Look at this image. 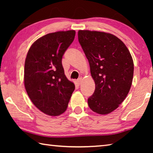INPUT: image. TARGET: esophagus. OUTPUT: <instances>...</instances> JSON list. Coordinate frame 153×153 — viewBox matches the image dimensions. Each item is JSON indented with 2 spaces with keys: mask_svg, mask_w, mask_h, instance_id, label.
Masks as SVG:
<instances>
[{
  "mask_svg": "<svg viewBox=\"0 0 153 153\" xmlns=\"http://www.w3.org/2000/svg\"><path fill=\"white\" fill-rule=\"evenodd\" d=\"M82 80H83V79H82V77H79V78H78V79H77V83H78L79 85H80V84L82 83Z\"/></svg>",
  "mask_w": 153,
  "mask_h": 153,
  "instance_id": "34e87169",
  "label": "esophagus"
}]
</instances>
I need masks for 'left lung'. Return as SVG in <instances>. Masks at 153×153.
Segmentation results:
<instances>
[{
  "label": "left lung",
  "mask_w": 153,
  "mask_h": 153,
  "mask_svg": "<svg viewBox=\"0 0 153 153\" xmlns=\"http://www.w3.org/2000/svg\"><path fill=\"white\" fill-rule=\"evenodd\" d=\"M78 40L95 83L88 105L93 112L107 114L118 108L131 88L134 70L131 54L120 39L105 32L79 30Z\"/></svg>",
  "instance_id": "obj_1"
}]
</instances>
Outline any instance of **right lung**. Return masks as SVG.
Listing matches in <instances>:
<instances>
[{
	"label": "right lung",
	"instance_id": "add662e5",
	"mask_svg": "<svg viewBox=\"0 0 153 153\" xmlns=\"http://www.w3.org/2000/svg\"><path fill=\"white\" fill-rule=\"evenodd\" d=\"M75 35L74 30L45 35L34 42L25 58V90L34 105L47 115L58 116L66 111L75 89L62 64Z\"/></svg>",
	"mask_w": 153,
	"mask_h": 153
}]
</instances>
